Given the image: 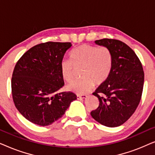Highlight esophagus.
Segmentation results:
<instances>
[{
	"label": "esophagus",
	"instance_id": "esophagus-1",
	"mask_svg": "<svg viewBox=\"0 0 155 155\" xmlns=\"http://www.w3.org/2000/svg\"><path fill=\"white\" fill-rule=\"evenodd\" d=\"M77 98L79 99H87V95L83 94V95H77Z\"/></svg>",
	"mask_w": 155,
	"mask_h": 155
}]
</instances>
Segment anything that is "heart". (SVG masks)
Segmentation results:
<instances>
[{"mask_svg":"<svg viewBox=\"0 0 155 155\" xmlns=\"http://www.w3.org/2000/svg\"><path fill=\"white\" fill-rule=\"evenodd\" d=\"M68 61H61L60 71L65 82H71L73 78V66L83 68L81 77L83 79L72 82L68 86L70 91L84 94L92 90L94 84L104 83L111 73L113 57L110 50L104 46L97 47L82 44L73 49L70 54Z\"/></svg>","mask_w":155,"mask_h":155,"instance_id":"1","label":"heart"}]
</instances>
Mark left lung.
<instances>
[{
  "label": "left lung",
  "instance_id": "left-lung-1",
  "mask_svg": "<svg viewBox=\"0 0 155 155\" xmlns=\"http://www.w3.org/2000/svg\"><path fill=\"white\" fill-rule=\"evenodd\" d=\"M94 42L109 48L113 63L109 78L93 93L98 97L99 105L91 116L103 126L118 127L129 119L140 101L143 65L132 48L119 40L103 39Z\"/></svg>",
  "mask_w": 155,
  "mask_h": 155
}]
</instances>
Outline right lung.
<instances>
[{
	"label": "right lung",
	"instance_id": "1",
	"mask_svg": "<svg viewBox=\"0 0 155 155\" xmlns=\"http://www.w3.org/2000/svg\"><path fill=\"white\" fill-rule=\"evenodd\" d=\"M71 46L70 42L37 44L25 53L15 66L12 99L19 112L33 124L51 125L77 99L73 92H57L64 85L60 64Z\"/></svg>",
	"mask_w": 155,
	"mask_h": 155
}]
</instances>
